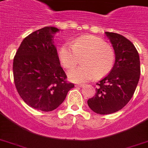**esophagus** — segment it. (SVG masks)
<instances>
[{"label":"esophagus","mask_w":148,"mask_h":148,"mask_svg":"<svg viewBox=\"0 0 148 148\" xmlns=\"http://www.w3.org/2000/svg\"><path fill=\"white\" fill-rule=\"evenodd\" d=\"M84 85V84H77V87H83V86Z\"/></svg>","instance_id":"obj_1"}]
</instances>
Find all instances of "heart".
I'll return each mask as SVG.
<instances>
[{
    "mask_svg": "<svg viewBox=\"0 0 148 148\" xmlns=\"http://www.w3.org/2000/svg\"><path fill=\"white\" fill-rule=\"evenodd\" d=\"M63 67L71 69L81 59V66L71 70L68 77L74 82L87 81L95 77L102 78L112 71L115 63L114 51L104 40L95 36L87 35L75 39L72 46L64 44L58 51Z\"/></svg>",
    "mask_w": 148,
    "mask_h": 148,
    "instance_id": "1",
    "label": "heart"
}]
</instances>
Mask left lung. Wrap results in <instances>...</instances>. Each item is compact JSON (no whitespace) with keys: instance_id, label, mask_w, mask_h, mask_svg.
I'll return each mask as SVG.
<instances>
[{"instance_id":"8db88e82","label":"left lung","mask_w":148,"mask_h":148,"mask_svg":"<svg viewBox=\"0 0 148 148\" xmlns=\"http://www.w3.org/2000/svg\"><path fill=\"white\" fill-rule=\"evenodd\" d=\"M115 52L112 71L96 84V94L88 99L94 112L109 114L122 109L131 99L140 78L138 52L131 40L119 34L105 32Z\"/></svg>"}]
</instances>
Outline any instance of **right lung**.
Listing matches in <instances>:
<instances>
[{
	"label": "right lung",
	"mask_w": 148,
	"mask_h": 148,
	"mask_svg": "<svg viewBox=\"0 0 148 148\" xmlns=\"http://www.w3.org/2000/svg\"><path fill=\"white\" fill-rule=\"evenodd\" d=\"M58 31L45 27L27 36L13 62L14 81L22 100L31 108L46 112L58 108L74 87L66 80L53 45V34Z\"/></svg>",
	"instance_id": "obj_1"
}]
</instances>
